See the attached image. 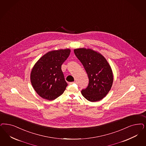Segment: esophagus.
I'll return each mask as SVG.
<instances>
[{"label":"esophagus","instance_id":"esophagus-1","mask_svg":"<svg viewBox=\"0 0 146 146\" xmlns=\"http://www.w3.org/2000/svg\"><path fill=\"white\" fill-rule=\"evenodd\" d=\"M76 82H70V85H72V84H76Z\"/></svg>","mask_w":146,"mask_h":146}]
</instances>
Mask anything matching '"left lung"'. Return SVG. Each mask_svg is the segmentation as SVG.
Segmentation results:
<instances>
[{"instance_id": "8db88e82", "label": "left lung", "mask_w": 146, "mask_h": 146, "mask_svg": "<svg viewBox=\"0 0 146 146\" xmlns=\"http://www.w3.org/2000/svg\"><path fill=\"white\" fill-rule=\"evenodd\" d=\"M74 52L84 66L89 79L87 87L81 91L82 95L91 102L102 100L110 91L113 82L110 64L103 55L92 49L77 48Z\"/></svg>"}]
</instances>
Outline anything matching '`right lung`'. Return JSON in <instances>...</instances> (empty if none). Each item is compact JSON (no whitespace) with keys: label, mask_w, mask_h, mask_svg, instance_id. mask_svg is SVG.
<instances>
[{"label":"right lung","mask_w":146,"mask_h":146,"mask_svg":"<svg viewBox=\"0 0 146 146\" xmlns=\"http://www.w3.org/2000/svg\"><path fill=\"white\" fill-rule=\"evenodd\" d=\"M70 49L52 50L41 56L31 73V82L39 96L53 100L66 90V82L61 65L70 54Z\"/></svg>","instance_id":"add662e5"}]
</instances>
